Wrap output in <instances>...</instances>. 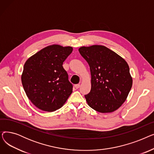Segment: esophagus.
<instances>
[{"label":"esophagus","instance_id":"esophagus-1","mask_svg":"<svg viewBox=\"0 0 154 154\" xmlns=\"http://www.w3.org/2000/svg\"><path fill=\"white\" fill-rule=\"evenodd\" d=\"M79 87H80V84H75V88H79Z\"/></svg>","mask_w":154,"mask_h":154}]
</instances>
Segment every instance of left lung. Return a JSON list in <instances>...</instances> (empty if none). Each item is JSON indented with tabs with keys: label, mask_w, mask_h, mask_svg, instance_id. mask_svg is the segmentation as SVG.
<instances>
[{
	"label": "left lung",
	"mask_w": 154,
	"mask_h": 154,
	"mask_svg": "<svg viewBox=\"0 0 154 154\" xmlns=\"http://www.w3.org/2000/svg\"><path fill=\"white\" fill-rule=\"evenodd\" d=\"M79 51L91 73V90L85 95L88 105L101 113L116 110L125 101L132 86L127 62L103 45L81 47Z\"/></svg>",
	"instance_id": "obj_1"
}]
</instances>
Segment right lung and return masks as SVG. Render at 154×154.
Returning a JSON list of instances; mask_svg holds the SVG:
<instances>
[{
	"label": "right lung",
	"instance_id": "add662e5",
	"mask_svg": "<svg viewBox=\"0 0 154 154\" xmlns=\"http://www.w3.org/2000/svg\"><path fill=\"white\" fill-rule=\"evenodd\" d=\"M72 47L52 45L27 59L21 77L29 99L38 109L53 112L62 107L72 92L63 62L72 53Z\"/></svg>",
	"mask_w": 154,
	"mask_h": 154
}]
</instances>
